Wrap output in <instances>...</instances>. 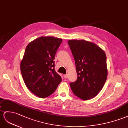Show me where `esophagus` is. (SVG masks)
I'll use <instances>...</instances> for the list:
<instances>
[{
    "label": "esophagus",
    "instance_id": "34e87169",
    "mask_svg": "<svg viewBox=\"0 0 128 128\" xmlns=\"http://www.w3.org/2000/svg\"><path fill=\"white\" fill-rule=\"evenodd\" d=\"M64 77L65 78H68V74H64Z\"/></svg>",
    "mask_w": 128,
    "mask_h": 128
}]
</instances>
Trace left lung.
I'll return each instance as SVG.
<instances>
[{"label":"left lung","instance_id":"obj_1","mask_svg":"<svg viewBox=\"0 0 128 128\" xmlns=\"http://www.w3.org/2000/svg\"><path fill=\"white\" fill-rule=\"evenodd\" d=\"M74 56L77 80L70 83L76 96L84 100L96 96L106 83L108 70L105 52L92 42L84 40L68 41Z\"/></svg>","mask_w":128,"mask_h":128}]
</instances>
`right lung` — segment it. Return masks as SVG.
I'll use <instances>...</instances> for the list:
<instances>
[{"mask_svg":"<svg viewBox=\"0 0 128 128\" xmlns=\"http://www.w3.org/2000/svg\"><path fill=\"white\" fill-rule=\"evenodd\" d=\"M62 39L42 37L34 39L26 48L20 70L26 86L40 98L53 94L62 78L54 70V56Z\"/></svg>","mask_w":128,"mask_h":128,"instance_id":"1","label":"right lung"}]
</instances>
